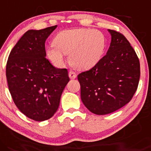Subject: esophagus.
<instances>
[{
    "mask_svg": "<svg viewBox=\"0 0 151 151\" xmlns=\"http://www.w3.org/2000/svg\"><path fill=\"white\" fill-rule=\"evenodd\" d=\"M69 77H70V78L71 79H75L76 77H77V74H76V73L74 72V71H70L69 72Z\"/></svg>",
    "mask_w": 151,
    "mask_h": 151,
    "instance_id": "obj_1",
    "label": "esophagus"
}]
</instances>
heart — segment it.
I'll list each match as a JSON object with an SVG mask.
<instances>
[{
	"label": "heart",
	"mask_w": 151,
	"mask_h": 151,
	"mask_svg": "<svg viewBox=\"0 0 151 151\" xmlns=\"http://www.w3.org/2000/svg\"><path fill=\"white\" fill-rule=\"evenodd\" d=\"M106 45V38L99 30L76 28L59 32L46 53L54 65L61 67L69 55V61L78 69H88L101 60Z\"/></svg>",
	"instance_id": "heart-1"
}]
</instances>
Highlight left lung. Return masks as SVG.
Here are the masks:
<instances>
[{"label":"left lung","mask_w":151,"mask_h":151,"mask_svg":"<svg viewBox=\"0 0 151 151\" xmlns=\"http://www.w3.org/2000/svg\"><path fill=\"white\" fill-rule=\"evenodd\" d=\"M111 42L96 65L78 74L81 97L91 113L106 115L129 103L138 88L139 59L123 34L108 29Z\"/></svg>","instance_id":"1"}]
</instances>
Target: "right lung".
<instances>
[{
	"label": "right lung",
	"mask_w": 151,
	"mask_h": 151,
	"mask_svg": "<svg viewBox=\"0 0 151 151\" xmlns=\"http://www.w3.org/2000/svg\"><path fill=\"white\" fill-rule=\"evenodd\" d=\"M56 27L25 32L12 49L6 64L13 102L35 121H45L55 114L70 80L66 68H56L45 58V42Z\"/></svg>",
	"instance_id": "obj_1"
}]
</instances>
